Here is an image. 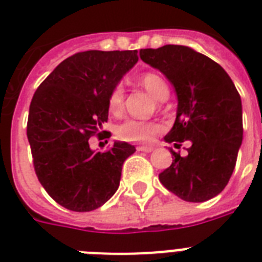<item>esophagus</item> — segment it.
<instances>
[{
  "mask_svg": "<svg viewBox=\"0 0 262 262\" xmlns=\"http://www.w3.org/2000/svg\"><path fill=\"white\" fill-rule=\"evenodd\" d=\"M137 151L152 152L154 151V147H152V145H140V147H137Z\"/></svg>",
  "mask_w": 262,
  "mask_h": 262,
  "instance_id": "esophagus-1",
  "label": "esophagus"
}]
</instances>
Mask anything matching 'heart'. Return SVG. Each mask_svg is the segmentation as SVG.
Instances as JSON below:
<instances>
[{
	"mask_svg": "<svg viewBox=\"0 0 262 262\" xmlns=\"http://www.w3.org/2000/svg\"><path fill=\"white\" fill-rule=\"evenodd\" d=\"M139 84L144 87L149 94L156 98L158 100H166L170 94L166 80L158 73H144L139 77ZM123 99H125V92H123L122 85H115L108 96V111L111 114L118 115L122 111ZM162 126L160 123L155 121H137V119H127L122 122L115 129L117 137L123 141H130V143H148L154 139L156 133H159Z\"/></svg>",
	"mask_w": 262,
	"mask_h": 262,
	"instance_id": "1",
	"label": "heart"
}]
</instances>
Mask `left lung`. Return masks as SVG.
<instances>
[{"mask_svg": "<svg viewBox=\"0 0 262 262\" xmlns=\"http://www.w3.org/2000/svg\"><path fill=\"white\" fill-rule=\"evenodd\" d=\"M140 58L159 69L174 85L178 108L167 143L190 140L187 155L171 149V166L159 174L167 190L189 203H203L231 178L244 137L242 103L219 63L190 47L166 45L141 49Z\"/></svg>", "mask_w": 262, "mask_h": 262, "instance_id": "1", "label": "left lung"}]
</instances>
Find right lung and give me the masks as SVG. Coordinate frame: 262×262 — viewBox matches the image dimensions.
<instances>
[{
	"mask_svg": "<svg viewBox=\"0 0 262 262\" xmlns=\"http://www.w3.org/2000/svg\"><path fill=\"white\" fill-rule=\"evenodd\" d=\"M137 61V50L81 51L35 91L27 122L35 172L67 209L94 211L118 189L123 162L136 148L115 141L110 149L95 152L88 141L104 133L110 92Z\"/></svg>",
	"mask_w": 262,
	"mask_h": 262,
	"instance_id": "obj_1",
	"label": "right lung"
}]
</instances>
